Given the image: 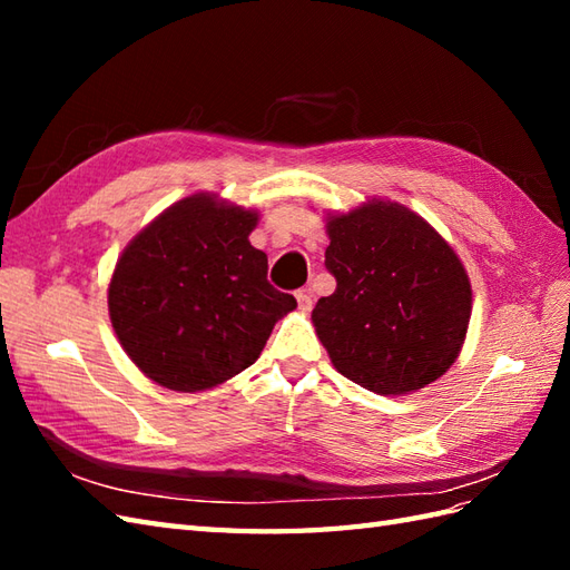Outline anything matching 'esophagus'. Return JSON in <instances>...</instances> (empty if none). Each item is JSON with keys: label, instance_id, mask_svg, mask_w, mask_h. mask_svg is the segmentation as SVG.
Returning <instances> with one entry per match:
<instances>
[{"label": "esophagus", "instance_id": "obj_1", "mask_svg": "<svg viewBox=\"0 0 570 570\" xmlns=\"http://www.w3.org/2000/svg\"><path fill=\"white\" fill-rule=\"evenodd\" d=\"M296 301H298V311L308 313L313 308V294L311 288H301V292H296Z\"/></svg>", "mask_w": 570, "mask_h": 570}]
</instances>
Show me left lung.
<instances>
[{
  "label": "left lung",
  "mask_w": 570,
  "mask_h": 570,
  "mask_svg": "<svg viewBox=\"0 0 570 570\" xmlns=\"http://www.w3.org/2000/svg\"><path fill=\"white\" fill-rule=\"evenodd\" d=\"M335 292L313 325L335 370L374 394L423 390L453 365L470 323V282L451 245L399 203L328 217Z\"/></svg>",
  "instance_id": "obj_1"
}]
</instances>
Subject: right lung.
<instances>
[{
    "label": "right lung",
    "instance_id": "obj_1",
    "mask_svg": "<svg viewBox=\"0 0 570 570\" xmlns=\"http://www.w3.org/2000/svg\"><path fill=\"white\" fill-rule=\"evenodd\" d=\"M259 215L198 193L174 203L129 242L107 306L131 362L174 392H200L259 357L274 323L296 308L266 282L249 245Z\"/></svg>",
    "mask_w": 570,
    "mask_h": 570
}]
</instances>
